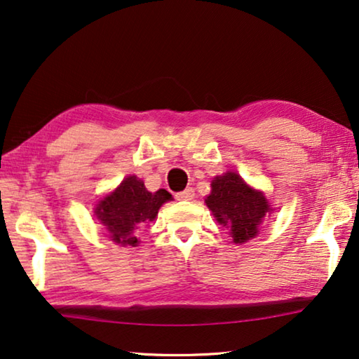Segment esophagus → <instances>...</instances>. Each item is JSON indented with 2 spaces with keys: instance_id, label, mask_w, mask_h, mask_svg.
I'll list each match as a JSON object with an SVG mask.
<instances>
[{
  "instance_id": "1",
  "label": "esophagus",
  "mask_w": 359,
  "mask_h": 359,
  "mask_svg": "<svg viewBox=\"0 0 359 359\" xmlns=\"http://www.w3.org/2000/svg\"><path fill=\"white\" fill-rule=\"evenodd\" d=\"M176 199L178 201H192L194 199V189L192 188H186L184 191H181L176 194Z\"/></svg>"
}]
</instances>
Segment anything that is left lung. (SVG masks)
Here are the masks:
<instances>
[{
	"label": "left lung",
	"instance_id": "obj_1",
	"mask_svg": "<svg viewBox=\"0 0 359 359\" xmlns=\"http://www.w3.org/2000/svg\"><path fill=\"white\" fill-rule=\"evenodd\" d=\"M210 186L205 205L215 220L230 230L233 243L243 244L256 238L264 218L272 214L264 192L251 188L235 171L215 176Z\"/></svg>",
	"mask_w": 359,
	"mask_h": 359
}]
</instances>
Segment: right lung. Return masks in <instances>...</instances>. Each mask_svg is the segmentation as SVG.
<instances>
[{"instance_id":"right-lung-1","label":"right lung","mask_w":359,"mask_h":359,"mask_svg":"<svg viewBox=\"0 0 359 359\" xmlns=\"http://www.w3.org/2000/svg\"><path fill=\"white\" fill-rule=\"evenodd\" d=\"M173 199L167 189L147 191L137 176H128L115 191L102 197L95 205V217L108 238L121 246H137L139 231L157 218L158 209Z\"/></svg>"}]
</instances>
